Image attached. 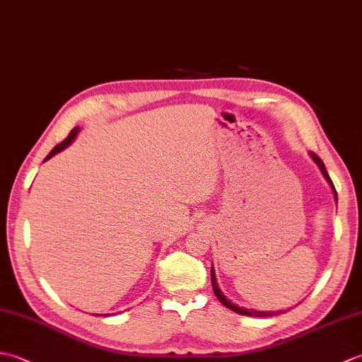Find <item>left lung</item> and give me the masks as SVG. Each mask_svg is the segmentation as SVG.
Masks as SVG:
<instances>
[{
  "mask_svg": "<svg viewBox=\"0 0 362 362\" xmlns=\"http://www.w3.org/2000/svg\"><path fill=\"white\" fill-rule=\"evenodd\" d=\"M310 156H311L314 163H316V165L319 166L322 175H324L325 180L328 182V185L332 187V191H333L334 199H336V202H337V193H336V189H334V185H333L332 179H329V175H328V173H327V168H325V165H324V161H322L314 152H310ZM211 286H213V291H214V296L218 297V300H219V302H221L222 305L227 306L228 310H232V311H235V313H238V314H243V316H250V317H271V316H276V314H280V313H284V310H280V311H257V310H247V308H243V306H238L236 303H232V302H230V300H227V297H226L224 294H222V291L219 289V284H218V280H216V274H214V267H213V266H211Z\"/></svg>",
  "mask_w": 362,
  "mask_h": 362,
  "instance_id": "left-lung-1",
  "label": "left lung"
}]
</instances>
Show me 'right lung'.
<instances>
[{
    "label": "right lung",
    "mask_w": 362,
    "mask_h": 362,
    "mask_svg": "<svg viewBox=\"0 0 362 362\" xmlns=\"http://www.w3.org/2000/svg\"><path fill=\"white\" fill-rule=\"evenodd\" d=\"M79 130H81V127L78 126V127H74L73 130H71V132H70V135H68L66 138H65V140L62 141V143H60V144H57L56 146V148H54L49 153H48V156H46V158L43 160V161H46V160H49V158H52L54 156H56V153H59V152H62L64 149H66L68 148V146H70L74 140H76V136H78V134H79ZM104 316H105V314H104ZM107 316H109V314H107Z\"/></svg>",
    "instance_id": "right-lung-1"
}]
</instances>
